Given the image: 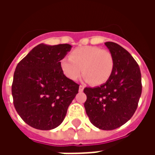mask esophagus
Listing matches in <instances>:
<instances>
[{"mask_svg": "<svg viewBox=\"0 0 155 155\" xmlns=\"http://www.w3.org/2000/svg\"><path fill=\"white\" fill-rule=\"evenodd\" d=\"M84 85L81 84V85H80V87H79V91H80V92H82V91H84Z\"/></svg>", "mask_w": 155, "mask_h": 155, "instance_id": "esophagus-1", "label": "esophagus"}]
</instances>
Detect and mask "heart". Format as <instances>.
Instances as JSON below:
<instances>
[{
	"instance_id": "heart-1",
	"label": "heart",
	"mask_w": 155,
	"mask_h": 155,
	"mask_svg": "<svg viewBox=\"0 0 155 155\" xmlns=\"http://www.w3.org/2000/svg\"><path fill=\"white\" fill-rule=\"evenodd\" d=\"M114 64L110 51L93 45L76 48L71 51L70 57L63 58L61 61V70L70 80L76 81L82 71L84 80L94 85L104 84L110 79Z\"/></svg>"
}]
</instances>
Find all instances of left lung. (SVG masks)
Returning a JSON list of instances; mask_svg holds the SVG:
<instances>
[{
  "mask_svg": "<svg viewBox=\"0 0 155 155\" xmlns=\"http://www.w3.org/2000/svg\"><path fill=\"white\" fill-rule=\"evenodd\" d=\"M114 58L110 79L99 87L84 88V109L93 125L112 130L131 119L138 107L141 92L139 64L128 51L114 42H105Z\"/></svg>",
  "mask_w": 155,
  "mask_h": 155,
  "instance_id": "1",
  "label": "left lung"
}]
</instances>
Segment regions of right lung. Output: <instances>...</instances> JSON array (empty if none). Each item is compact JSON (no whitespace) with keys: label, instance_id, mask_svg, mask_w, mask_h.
I'll return each mask as SVG.
<instances>
[{"label":"right lung","instance_id":"obj_1","mask_svg":"<svg viewBox=\"0 0 155 155\" xmlns=\"http://www.w3.org/2000/svg\"><path fill=\"white\" fill-rule=\"evenodd\" d=\"M71 49L69 44H40L15 68L12 86L13 104L30 126L49 130L64 120L80 86L61 70V61Z\"/></svg>","mask_w":155,"mask_h":155}]
</instances>
